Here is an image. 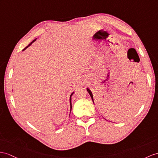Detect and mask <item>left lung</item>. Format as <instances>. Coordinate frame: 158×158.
I'll use <instances>...</instances> for the list:
<instances>
[{
	"label": "left lung",
	"instance_id": "obj_1",
	"mask_svg": "<svg viewBox=\"0 0 158 158\" xmlns=\"http://www.w3.org/2000/svg\"><path fill=\"white\" fill-rule=\"evenodd\" d=\"M87 89V91H88V93H89V94H90V96L91 97V98H92V101H93V102H94V100H93V95H92V92H91V90L89 89V88H86Z\"/></svg>",
	"mask_w": 158,
	"mask_h": 158
}]
</instances>
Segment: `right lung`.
<instances>
[{"label": "right lung", "mask_w": 158, "mask_h": 158, "mask_svg": "<svg viewBox=\"0 0 158 158\" xmlns=\"http://www.w3.org/2000/svg\"><path fill=\"white\" fill-rule=\"evenodd\" d=\"M36 40H37V38H36V39H35V40H34L33 41H32L31 42V43H30V44H29V45H28L27 46V47H26V48H24L23 49V51H24V50H25V49H26L28 47H29V46H30L31 45V44H32L33 43V42H34L35 41H36ZM74 92H72V94H70V111H71V110H72V102H71V101H72V94H74Z\"/></svg>", "instance_id": "add662e5"}]
</instances>
